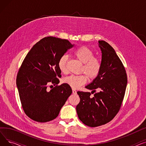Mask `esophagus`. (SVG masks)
Here are the masks:
<instances>
[{"mask_svg": "<svg viewBox=\"0 0 146 146\" xmlns=\"http://www.w3.org/2000/svg\"><path fill=\"white\" fill-rule=\"evenodd\" d=\"M72 92L73 94H77V91H76L75 89H73L72 90Z\"/></svg>", "mask_w": 146, "mask_h": 146, "instance_id": "esophagus-1", "label": "esophagus"}]
</instances>
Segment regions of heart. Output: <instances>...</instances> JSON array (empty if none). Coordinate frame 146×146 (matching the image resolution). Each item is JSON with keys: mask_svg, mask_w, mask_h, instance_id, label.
Here are the masks:
<instances>
[{"mask_svg": "<svg viewBox=\"0 0 146 146\" xmlns=\"http://www.w3.org/2000/svg\"><path fill=\"white\" fill-rule=\"evenodd\" d=\"M74 54L83 63L80 72L86 74L70 75L64 79V82L73 89H77L87 82L88 78L90 80H94L98 77L101 70V63L98 58L95 57L93 51L86 46H82L76 50ZM67 61L68 56L66 54L59 58L58 66L61 72H67Z\"/></svg>", "mask_w": 146, "mask_h": 146, "instance_id": "obj_1", "label": "heart"}]
</instances>
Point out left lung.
<instances>
[{
  "label": "left lung",
  "mask_w": 146,
  "mask_h": 146,
  "mask_svg": "<svg viewBox=\"0 0 146 146\" xmlns=\"http://www.w3.org/2000/svg\"><path fill=\"white\" fill-rule=\"evenodd\" d=\"M98 42L102 51L100 73L85 87L92 90L91 93L77 92L80 99L76 106L78 117L84 124L90 127L106 124L116 116L127 84L125 67L114 49L105 41ZM94 93V96L91 97Z\"/></svg>",
  "instance_id": "left-lung-1"
}]
</instances>
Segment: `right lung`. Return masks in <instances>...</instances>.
<instances>
[{
    "label": "right lung",
    "instance_id": "1",
    "mask_svg": "<svg viewBox=\"0 0 146 146\" xmlns=\"http://www.w3.org/2000/svg\"><path fill=\"white\" fill-rule=\"evenodd\" d=\"M73 47L67 40L45 37L33 46L23 61L17 85L23 110L31 119L46 122L56 118L72 94L68 84L57 85L61 77L58 60ZM52 84L55 86L48 91L47 88Z\"/></svg>",
    "mask_w": 146,
    "mask_h": 146
}]
</instances>
